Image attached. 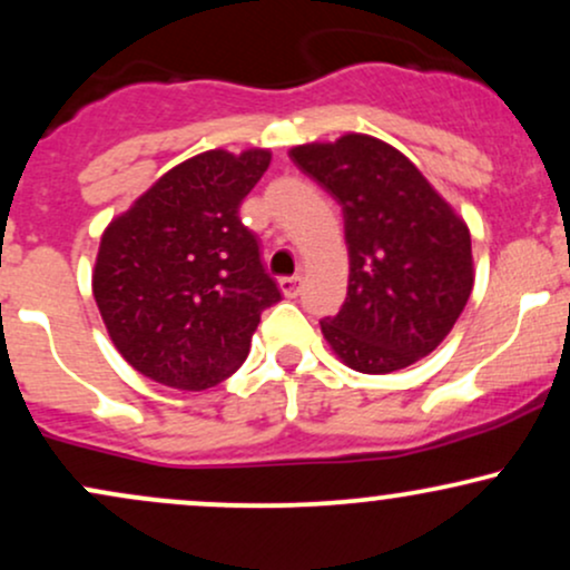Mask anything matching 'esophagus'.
<instances>
[{"mask_svg": "<svg viewBox=\"0 0 570 570\" xmlns=\"http://www.w3.org/2000/svg\"><path fill=\"white\" fill-rule=\"evenodd\" d=\"M278 286H281V292H284V297H297L299 289H303V276L281 278Z\"/></svg>", "mask_w": 570, "mask_h": 570, "instance_id": "34e87169", "label": "esophagus"}]
</instances>
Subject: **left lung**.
Instances as JSON below:
<instances>
[{"mask_svg": "<svg viewBox=\"0 0 570 570\" xmlns=\"http://www.w3.org/2000/svg\"><path fill=\"white\" fill-rule=\"evenodd\" d=\"M343 208L348 297L322 332L345 367L385 375L450 335L474 286L472 235L407 155L367 134L289 149Z\"/></svg>", "mask_w": 570, "mask_h": 570, "instance_id": "obj_1", "label": "left lung"}]
</instances>
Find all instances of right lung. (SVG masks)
Listing matches in <instances>:
<instances>
[{"label": "right lung", "instance_id": "add662e5", "mask_svg": "<svg viewBox=\"0 0 570 570\" xmlns=\"http://www.w3.org/2000/svg\"><path fill=\"white\" fill-rule=\"evenodd\" d=\"M271 166V149H208L109 222L94 297L120 356L149 381L212 389L246 362L259 313L278 303L257 238L238 208Z\"/></svg>", "mask_w": 570, "mask_h": 570}]
</instances>
